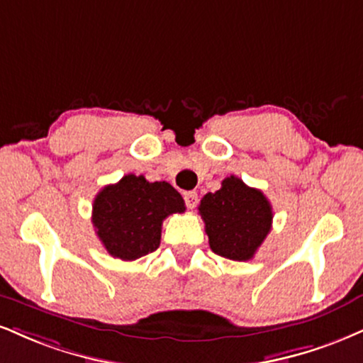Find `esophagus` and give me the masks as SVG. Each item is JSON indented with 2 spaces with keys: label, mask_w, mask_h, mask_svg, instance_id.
Wrapping results in <instances>:
<instances>
[{
  "label": "esophagus",
  "mask_w": 363,
  "mask_h": 363,
  "mask_svg": "<svg viewBox=\"0 0 363 363\" xmlns=\"http://www.w3.org/2000/svg\"><path fill=\"white\" fill-rule=\"evenodd\" d=\"M184 201H186V206L189 209L196 208V204H198V193H194V191H187V193H184Z\"/></svg>",
  "instance_id": "esophagus-1"
}]
</instances>
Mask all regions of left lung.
<instances>
[{"mask_svg":"<svg viewBox=\"0 0 363 363\" xmlns=\"http://www.w3.org/2000/svg\"><path fill=\"white\" fill-rule=\"evenodd\" d=\"M199 215L209 247L230 260L245 262L255 255L272 228V206L264 193L230 176L216 193L201 199Z\"/></svg>","mask_w":363,"mask_h":363,"instance_id":"1","label":"left lung"}]
</instances>
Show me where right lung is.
Instances as JSON below:
<instances>
[{"instance_id":"1","label":"right lung","mask_w":363,"mask_h":363,"mask_svg":"<svg viewBox=\"0 0 363 363\" xmlns=\"http://www.w3.org/2000/svg\"><path fill=\"white\" fill-rule=\"evenodd\" d=\"M184 209V199L169 182L128 174L96 196L93 226L111 257L137 260L159 248L165 218Z\"/></svg>"}]
</instances>
